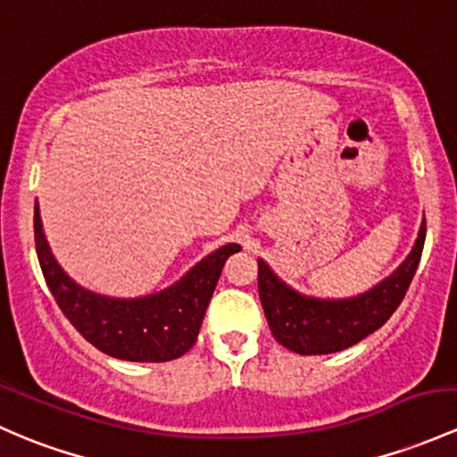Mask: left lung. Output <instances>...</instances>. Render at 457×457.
<instances>
[{
	"instance_id": "1",
	"label": "left lung",
	"mask_w": 457,
	"mask_h": 457,
	"mask_svg": "<svg viewBox=\"0 0 457 457\" xmlns=\"http://www.w3.org/2000/svg\"><path fill=\"white\" fill-rule=\"evenodd\" d=\"M427 225L410 258L387 280L350 300H313L291 291L258 261V295L278 344L297 354H330L359 344L390 320L419 269Z\"/></svg>"
}]
</instances>
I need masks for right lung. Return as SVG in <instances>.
Listing matches in <instances>:
<instances>
[{
  "label": "right lung",
  "instance_id": "obj_1",
  "mask_svg": "<svg viewBox=\"0 0 457 457\" xmlns=\"http://www.w3.org/2000/svg\"><path fill=\"white\" fill-rule=\"evenodd\" d=\"M35 245L47 289L76 330L124 361H170L195 345L220 269L238 245H225L170 289L137 300H109L76 287L52 258L35 205Z\"/></svg>",
  "mask_w": 457,
  "mask_h": 457
}]
</instances>
